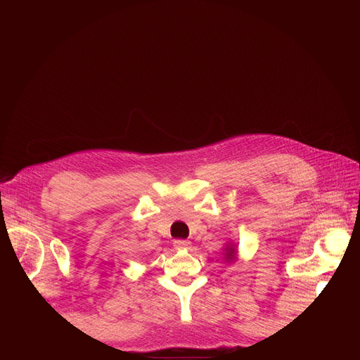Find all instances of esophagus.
Listing matches in <instances>:
<instances>
[{"instance_id": "obj_1", "label": "esophagus", "mask_w": 360, "mask_h": 360, "mask_svg": "<svg viewBox=\"0 0 360 360\" xmlns=\"http://www.w3.org/2000/svg\"><path fill=\"white\" fill-rule=\"evenodd\" d=\"M174 248L188 250V249H191V242L189 240H176L174 242Z\"/></svg>"}]
</instances>
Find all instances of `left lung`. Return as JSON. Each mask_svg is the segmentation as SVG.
<instances>
[{"label": "left lung", "mask_w": 360, "mask_h": 360, "mask_svg": "<svg viewBox=\"0 0 360 360\" xmlns=\"http://www.w3.org/2000/svg\"><path fill=\"white\" fill-rule=\"evenodd\" d=\"M224 259L226 263H234L237 259V246L231 242H228L224 248Z\"/></svg>", "instance_id": "left-lung-1"}]
</instances>
